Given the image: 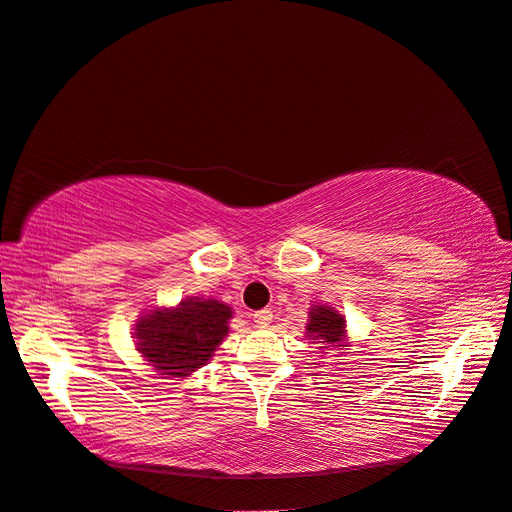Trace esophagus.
Wrapping results in <instances>:
<instances>
[{"instance_id": "obj_1", "label": "esophagus", "mask_w": 512, "mask_h": 512, "mask_svg": "<svg viewBox=\"0 0 512 512\" xmlns=\"http://www.w3.org/2000/svg\"><path fill=\"white\" fill-rule=\"evenodd\" d=\"M253 322L257 326H268L272 322V311L270 309H261V311H255L253 313Z\"/></svg>"}]
</instances>
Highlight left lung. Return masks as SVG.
<instances>
[{
  "label": "left lung",
  "mask_w": 512,
  "mask_h": 512,
  "mask_svg": "<svg viewBox=\"0 0 512 512\" xmlns=\"http://www.w3.org/2000/svg\"><path fill=\"white\" fill-rule=\"evenodd\" d=\"M305 329V337L311 339V344H320L324 350H348L350 346L346 318L331 305H311Z\"/></svg>",
  "instance_id": "left-lung-1"
}]
</instances>
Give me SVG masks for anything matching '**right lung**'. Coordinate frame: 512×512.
I'll list each match as a JSON object with an SVG mask.
<instances>
[{"label":"right lung","mask_w":512,"mask_h":512,"mask_svg":"<svg viewBox=\"0 0 512 512\" xmlns=\"http://www.w3.org/2000/svg\"><path fill=\"white\" fill-rule=\"evenodd\" d=\"M233 309L216 298L153 307L136 322V350L164 378H186L209 363L229 333Z\"/></svg>","instance_id":"obj_1"}]
</instances>
